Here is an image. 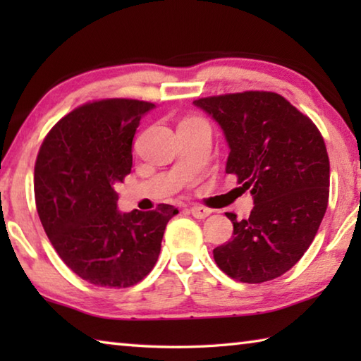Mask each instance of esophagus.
I'll list each match as a JSON object with an SVG mask.
<instances>
[{"mask_svg":"<svg viewBox=\"0 0 361 361\" xmlns=\"http://www.w3.org/2000/svg\"><path fill=\"white\" fill-rule=\"evenodd\" d=\"M189 210H191L192 216L197 218V219H204V218H207L212 213L210 209H207V207H202V205H192Z\"/></svg>","mask_w":361,"mask_h":361,"instance_id":"1","label":"esophagus"}]
</instances>
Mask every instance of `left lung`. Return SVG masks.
<instances>
[{
	"instance_id": "obj_1",
	"label": "left lung",
	"mask_w": 361,
	"mask_h": 361,
	"mask_svg": "<svg viewBox=\"0 0 361 361\" xmlns=\"http://www.w3.org/2000/svg\"><path fill=\"white\" fill-rule=\"evenodd\" d=\"M218 122L229 146L226 173L253 195V210L237 221L226 213L232 240L213 250L218 267L245 283L277 279L310 247L325 216L329 159L307 116L274 92L207 97L192 102Z\"/></svg>"
}]
</instances>
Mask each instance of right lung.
Instances as JSON below:
<instances>
[{"mask_svg":"<svg viewBox=\"0 0 361 361\" xmlns=\"http://www.w3.org/2000/svg\"><path fill=\"white\" fill-rule=\"evenodd\" d=\"M156 105L129 99L85 103L60 119L35 164V200L60 258L85 282L126 288L143 280L178 210H118L116 186L132 169V142Z\"/></svg>","mask_w":361,"mask_h":361,"instance_id":"right-lung-1","label":"right lung"}]
</instances>
